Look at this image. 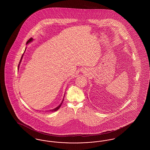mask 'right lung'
Masks as SVG:
<instances>
[{"mask_svg":"<svg viewBox=\"0 0 150 150\" xmlns=\"http://www.w3.org/2000/svg\"><path fill=\"white\" fill-rule=\"evenodd\" d=\"M33 39L32 38H31L30 39H29V40L27 42V43H26V44H28L29 43H31V42H33ZM25 50H26V49H25ZM23 54H24V53H23ZM23 54H22V56L21 58V59H20V63H19V64H18V68H19V67H20V64H21V62L22 59V58H23ZM64 98L62 100V102H61V103H60V105H59V106H58L57 107H56V108H53V109H52V110H49V111H50V112H55V111H57L60 107L61 106V105H62V103H63V101H64Z\"/></svg>","mask_w":150,"mask_h":150,"instance_id":"add662e5","label":"right lung"}]
</instances>
